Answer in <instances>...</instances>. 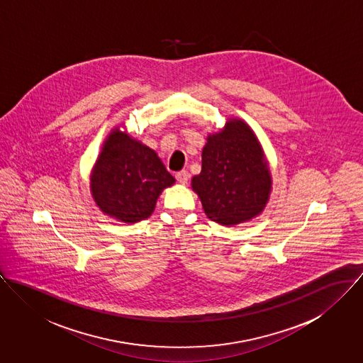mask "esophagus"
Segmentation results:
<instances>
[{"label": "esophagus", "instance_id": "34e87169", "mask_svg": "<svg viewBox=\"0 0 363 363\" xmlns=\"http://www.w3.org/2000/svg\"><path fill=\"white\" fill-rule=\"evenodd\" d=\"M177 179H178V182L179 184H182V185H185V184H188V179H189V174H188V171H179V172H177Z\"/></svg>", "mask_w": 363, "mask_h": 363}]
</instances>
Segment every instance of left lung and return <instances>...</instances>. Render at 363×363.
I'll use <instances>...</instances> for the list:
<instances>
[{
    "instance_id": "8db88e82",
    "label": "left lung",
    "mask_w": 363,
    "mask_h": 363,
    "mask_svg": "<svg viewBox=\"0 0 363 363\" xmlns=\"http://www.w3.org/2000/svg\"><path fill=\"white\" fill-rule=\"evenodd\" d=\"M272 184L263 147L241 118H228L224 128L208 133L201 174L191 182L206 216L228 227L257 217L269 203Z\"/></svg>"
}]
</instances>
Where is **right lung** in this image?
<instances>
[{
	"label": "right lung",
	"mask_w": 363,
	"mask_h": 363,
	"mask_svg": "<svg viewBox=\"0 0 363 363\" xmlns=\"http://www.w3.org/2000/svg\"><path fill=\"white\" fill-rule=\"evenodd\" d=\"M89 184L104 214L133 224L152 216L159 196L175 178L153 149L116 126L103 143Z\"/></svg>",
	"instance_id": "right-lung-1"
}]
</instances>
